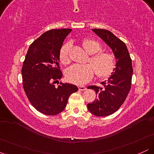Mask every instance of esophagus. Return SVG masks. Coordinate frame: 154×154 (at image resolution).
I'll list each match as a JSON object with an SVG mask.
<instances>
[{
  "instance_id": "34e87169",
  "label": "esophagus",
  "mask_w": 154,
  "mask_h": 154,
  "mask_svg": "<svg viewBox=\"0 0 154 154\" xmlns=\"http://www.w3.org/2000/svg\"><path fill=\"white\" fill-rule=\"evenodd\" d=\"M78 89H79V91H85L86 88L85 87V86L80 85V86H78Z\"/></svg>"
}]
</instances>
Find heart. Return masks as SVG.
I'll list each match as a JSON object with an SVG mask.
<instances>
[{
    "instance_id": "obj_1",
    "label": "heart",
    "mask_w": 154,
    "mask_h": 154,
    "mask_svg": "<svg viewBox=\"0 0 154 154\" xmlns=\"http://www.w3.org/2000/svg\"><path fill=\"white\" fill-rule=\"evenodd\" d=\"M83 47L89 54L93 55L91 58V64H74L69 67L66 71V78L69 82L76 85H83L89 82L95 73L98 77L105 78L110 76L115 68V58L112 54L107 52L97 54L101 51L102 46L98 41L87 39L83 41ZM70 44L66 43L61 48L60 51V60L63 63L69 62V51Z\"/></svg>"
}]
</instances>
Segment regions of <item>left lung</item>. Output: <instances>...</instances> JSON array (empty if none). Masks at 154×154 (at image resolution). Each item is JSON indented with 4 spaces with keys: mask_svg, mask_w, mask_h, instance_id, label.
<instances>
[{
    "mask_svg": "<svg viewBox=\"0 0 154 154\" xmlns=\"http://www.w3.org/2000/svg\"><path fill=\"white\" fill-rule=\"evenodd\" d=\"M92 30L112 50L116 60L111 75L107 81L102 82L103 87L96 85L88 87L94 90L97 95L94 101L88 103V110L95 116H106L117 111L128 96L131 88L133 73L132 60L125 43L111 32L103 29Z\"/></svg>",
    "mask_w": 154,
    "mask_h": 154,
    "instance_id": "1",
    "label": "left lung"
}]
</instances>
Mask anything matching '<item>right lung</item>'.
<instances>
[{"instance_id":"1","label":"right lung","mask_w":154,"mask_h":154,"mask_svg":"<svg viewBox=\"0 0 154 154\" xmlns=\"http://www.w3.org/2000/svg\"><path fill=\"white\" fill-rule=\"evenodd\" d=\"M72 29H54L44 32L31 44L22 69L23 88L32 105L40 113L54 116L66 107L69 97L78 91L69 83L58 82L60 51Z\"/></svg>"}]
</instances>
